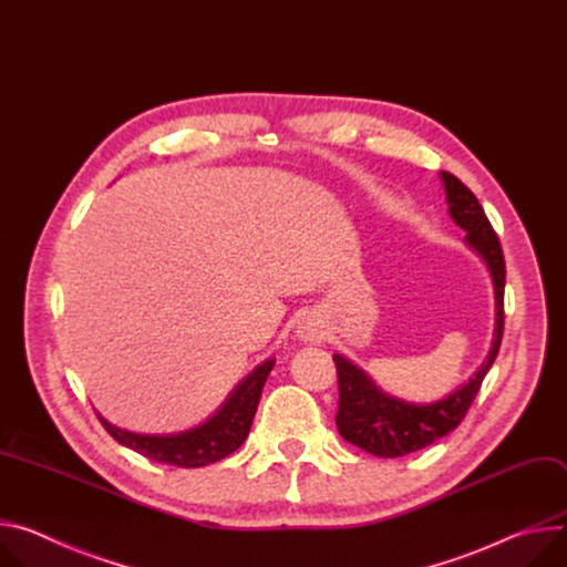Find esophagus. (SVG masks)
<instances>
[{
  "label": "esophagus",
  "instance_id": "1",
  "mask_svg": "<svg viewBox=\"0 0 567 567\" xmlns=\"http://www.w3.org/2000/svg\"><path fill=\"white\" fill-rule=\"evenodd\" d=\"M310 336H312V333H303V338H308V340H310Z\"/></svg>",
  "mask_w": 567,
  "mask_h": 567
}]
</instances>
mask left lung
<instances>
[{
	"instance_id": "obj_1",
	"label": "left lung",
	"mask_w": 567,
	"mask_h": 567,
	"mask_svg": "<svg viewBox=\"0 0 567 567\" xmlns=\"http://www.w3.org/2000/svg\"><path fill=\"white\" fill-rule=\"evenodd\" d=\"M446 186V200L453 220L466 231V243L486 261L493 288H495V333L488 358L473 379L446 396L430 405H414L399 401L373 385L369 375L344 355H333L338 369V432L349 444L375 455V457H401L421 451L436 439L453 432L473 405L484 375L488 373L505 331V255L491 227L482 205L471 188L453 173L442 171Z\"/></svg>"
}]
</instances>
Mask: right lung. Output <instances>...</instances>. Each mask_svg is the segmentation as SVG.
Wrapping results in <instances>:
<instances>
[{"mask_svg": "<svg viewBox=\"0 0 567 567\" xmlns=\"http://www.w3.org/2000/svg\"><path fill=\"white\" fill-rule=\"evenodd\" d=\"M275 360H266L251 371L247 379L229 394L223 408L203 425L177 434H140L131 430H121L105 421L99 414L103 427L125 449H131L153 462L179 466V468H200L231 455L245 436L249 434L251 419L257 414V405L272 371Z\"/></svg>", "mask_w": 567, "mask_h": 567, "instance_id": "add662e5", "label": "right lung"}]
</instances>
